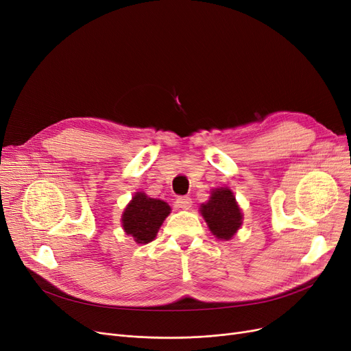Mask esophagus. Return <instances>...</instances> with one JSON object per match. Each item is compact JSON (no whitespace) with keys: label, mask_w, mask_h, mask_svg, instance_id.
I'll return each instance as SVG.
<instances>
[{"label":"esophagus","mask_w":351,"mask_h":351,"mask_svg":"<svg viewBox=\"0 0 351 351\" xmlns=\"http://www.w3.org/2000/svg\"><path fill=\"white\" fill-rule=\"evenodd\" d=\"M191 204H193V202L190 197H187V195H181V197L176 199V202H174V206L177 208H184V210H189L191 207Z\"/></svg>","instance_id":"obj_1"}]
</instances>
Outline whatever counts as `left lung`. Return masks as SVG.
Here are the masks:
<instances>
[{
    "label": "left lung",
    "mask_w": 351,
    "mask_h": 351,
    "mask_svg": "<svg viewBox=\"0 0 351 351\" xmlns=\"http://www.w3.org/2000/svg\"><path fill=\"white\" fill-rule=\"evenodd\" d=\"M200 212L210 230L219 239L229 241L242 224L241 208L229 189L221 187L215 190L210 200L202 204Z\"/></svg>",
    "instance_id": "left-lung-1"
}]
</instances>
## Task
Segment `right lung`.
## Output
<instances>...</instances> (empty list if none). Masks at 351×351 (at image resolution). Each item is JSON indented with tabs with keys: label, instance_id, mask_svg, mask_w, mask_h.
<instances>
[{
	"label": "right lung",
	"instance_id": "add662e5",
	"mask_svg": "<svg viewBox=\"0 0 351 351\" xmlns=\"http://www.w3.org/2000/svg\"><path fill=\"white\" fill-rule=\"evenodd\" d=\"M170 210L165 202L151 199L144 193H136L125 208L122 226L136 243H148L156 237L164 219L170 215Z\"/></svg>",
	"mask_w": 351,
	"mask_h": 351
}]
</instances>
